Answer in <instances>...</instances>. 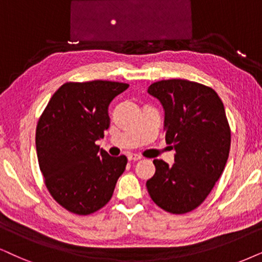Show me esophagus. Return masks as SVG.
Instances as JSON below:
<instances>
[{
	"label": "esophagus",
	"mask_w": 262,
	"mask_h": 262,
	"mask_svg": "<svg viewBox=\"0 0 262 262\" xmlns=\"http://www.w3.org/2000/svg\"><path fill=\"white\" fill-rule=\"evenodd\" d=\"M128 160L130 162H137L139 160H141V156L135 155V154H130V155H128Z\"/></svg>",
	"instance_id": "obj_1"
}]
</instances>
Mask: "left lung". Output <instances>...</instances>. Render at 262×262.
<instances>
[{
	"instance_id": "obj_1",
	"label": "left lung",
	"mask_w": 262,
	"mask_h": 262,
	"mask_svg": "<svg viewBox=\"0 0 262 262\" xmlns=\"http://www.w3.org/2000/svg\"><path fill=\"white\" fill-rule=\"evenodd\" d=\"M147 92L164 108L165 142L175 150L173 165L154 161L148 194L168 213H190L203 203L226 165L231 129L224 104L213 88L187 79L155 82Z\"/></svg>"
}]
</instances>
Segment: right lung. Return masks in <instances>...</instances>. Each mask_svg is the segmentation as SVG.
<instances>
[{"label":"right lung","mask_w":262,"mask_h":262,"mask_svg":"<svg viewBox=\"0 0 262 262\" xmlns=\"http://www.w3.org/2000/svg\"><path fill=\"white\" fill-rule=\"evenodd\" d=\"M129 87L111 81L66 82L53 94L36 127L39 169L51 196L77 215L111 200L127 157H111L95 144L110 127L108 105Z\"/></svg>","instance_id":"add662e5"}]
</instances>
